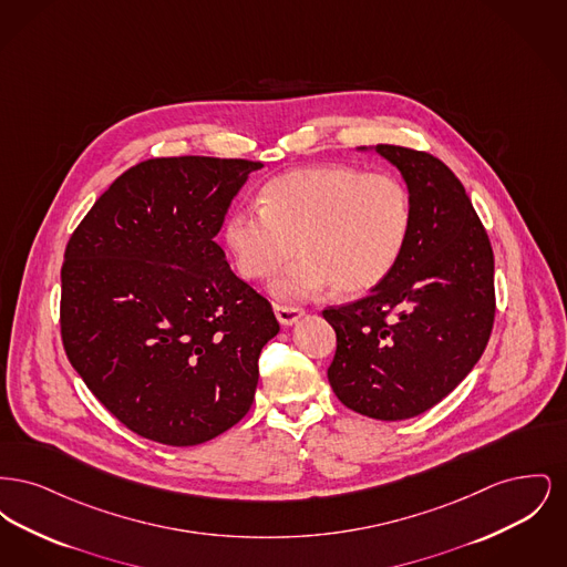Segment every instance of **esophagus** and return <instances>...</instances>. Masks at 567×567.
Masks as SVG:
<instances>
[{
	"mask_svg": "<svg viewBox=\"0 0 567 567\" xmlns=\"http://www.w3.org/2000/svg\"><path fill=\"white\" fill-rule=\"evenodd\" d=\"M274 312H276L278 323L285 324V327L296 324L297 321L301 319V315H303V310H301V308H293V306H280V303H276V306H274Z\"/></svg>",
	"mask_w": 567,
	"mask_h": 567,
	"instance_id": "34e87169",
	"label": "esophagus"
}]
</instances>
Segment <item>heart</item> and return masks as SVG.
Wrapping results in <instances>:
<instances>
[{
    "label": "heart",
    "instance_id": "heart-1",
    "mask_svg": "<svg viewBox=\"0 0 567 567\" xmlns=\"http://www.w3.org/2000/svg\"><path fill=\"white\" fill-rule=\"evenodd\" d=\"M412 227L410 190L384 172L344 163L285 172L261 189L259 206L225 220V246L246 280H271L278 301H306L336 285L342 296L378 287L398 266Z\"/></svg>",
    "mask_w": 567,
    "mask_h": 567
}]
</instances>
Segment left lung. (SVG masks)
Returning <instances> with one entry per match:
<instances>
[{
	"label": "left lung",
	"instance_id": "8db88e82",
	"mask_svg": "<svg viewBox=\"0 0 567 567\" xmlns=\"http://www.w3.org/2000/svg\"><path fill=\"white\" fill-rule=\"evenodd\" d=\"M372 148L400 169L412 227L398 266L370 296L323 310L338 338L327 378L354 412L404 421L442 402L485 352L495 317L493 250L444 163L404 146Z\"/></svg>",
	"mask_w": 567,
	"mask_h": 567
}]
</instances>
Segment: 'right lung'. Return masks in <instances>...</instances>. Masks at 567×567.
<instances>
[{
	"instance_id": "1",
	"label": "right lung",
	"mask_w": 567,
	"mask_h": 567,
	"mask_svg": "<svg viewBox=\"0 0 567 567\" xmlns=\"http://www.w3.org/2000/svg\"><path fill=\"white\" fill-rule=\"evenodd\" d=\"M261 163L162 157L121 174L72 234L61 338L72 368L132 432L195 446L250 410L280 327L215 243Z\"/></svg>"
}]
</instances>
